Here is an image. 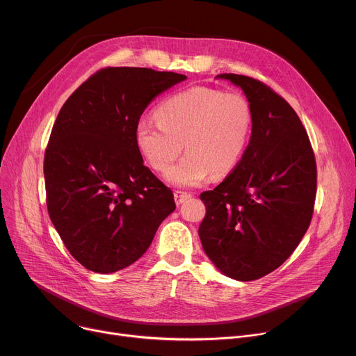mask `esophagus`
<instances>
[{"instance_id":"34e87169","label":"esophagus","mask_w":356,"mask_h":356,"mask_svg":"<svg viewBox=\"0 0 356 356\" xmlns=\"http://www.w3.org/2000/svg\"><path fill=\"white\" fill-rule=\"evenodd\" d=\"M191 197H192V195L187 192H180V191L175 192V202L177 206H180L181 203H184L187 199H191Z\"/></svg>"}]
</instances>
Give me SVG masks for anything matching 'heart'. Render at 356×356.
Here are the masks:
<instances>
[{"label":"heart","instance_id":"1","mask_svg":"<svg viewBox=\"0 0 356 356\" xmlns=\"http://www.w3.org/2000/svg\"><path fill=\"white\" fill-rule=\"evenodd\" d=\"M156 120L141 118L134 129L140 154L156 172L179 187H196L210 175L225 177L242 160L252 133L253 111L246 97L211 87H192L165 99Z\"/></svg>","mask_w":356,"mask_h":356}]
</instances>
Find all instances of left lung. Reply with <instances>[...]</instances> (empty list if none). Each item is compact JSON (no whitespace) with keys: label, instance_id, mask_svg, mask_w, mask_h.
I'll use <instances>...</instances> for the list:
<instances>
[{"label":"left lung","instance_id":"8db88e82","mask_svg":"<svg viewBox=\"0 0 356 356\" xmlns=\"http://www.w3.org/2000/svg\"><path fill=\"white\" fill-rule=\"evenodd\" d=\"M243 90L253 111L249 145L236 169L203 192L199 227L207 257L223 275L254 280L277 269L311 225L316 163L298 114L266 84L219 74Z\"/></svg>","mask_w":356,"mask_h":356}]
</instances>
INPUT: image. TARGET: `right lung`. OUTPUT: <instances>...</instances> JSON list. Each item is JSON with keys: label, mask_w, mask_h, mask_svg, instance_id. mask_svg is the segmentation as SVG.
<instances>
[{"label": "right lung", "mask_w": 356, "mask_h": 356, "mask_svg": "<svg viewBox=\"0 0 356 356\" xmlns=\"http://www.w3.org/2000/svg\"><path fill=\"white\" fill-rule=\"evenodd\" d=\"M187 77L107 67L64 103L44 156L47 209L77 262L97 273L134 264L175 211L173 193L143 164L134 140L140 115Z\"/></svg>", "instance_id": "obj_1"}]
</instances>
